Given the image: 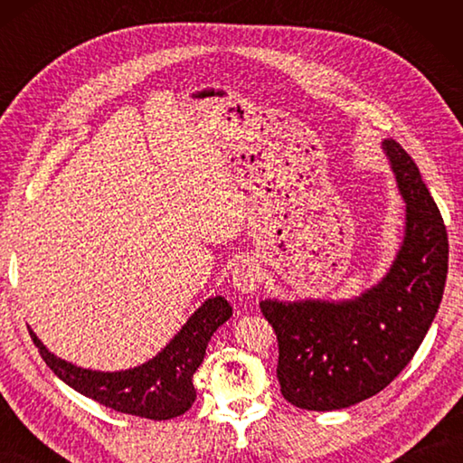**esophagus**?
Segmentation results:
<instances>
[{"label": "esophagus", "instance_id": "obj_1", "mask_svg": "<svg viewBox=\"0 0 463 463\" xmlns=\"http://www.w3.org/2000/svg\"><path fill=\"white\" fill-rule=\"evenodd\" d=\"M232 284L234 288L244 292V294H252L257 292L259 284H260V269L259 264L252 259H244L237 264V269L232 270Z\"/></svg>", "mask_w": 463, "mask_h": 463}]
</instances>
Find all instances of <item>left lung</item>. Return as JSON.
<instances>
[{
	"instance_id": "8db88e82",
	"label": "left lung",
	"mask_w": 463,
	"mask_h": 463,
	"mask_svg": "<svg viewBox=\"0 0 463 463\" xmlns=\"http://www.w3.org/2000/svg\"><path fill=\"white\" fill-rule=\"evenodd\" d=\"M406 201V234L390 272L348 302L264 300L279 340L284 400L330 411L378 394L414 358L436 318L448 277V232L414 159L383 141Z\"/></svg>"
}]
</instances>
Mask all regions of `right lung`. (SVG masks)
I'll return each instance as SVG.
<instances>
[{"label":"right lung","instance_id":"obj_1","mask_svg":"<svg viewBox=\"0 0 463 463\" xmlns=\"http://www.w3.org/2000/svg\"><path fill=\"white\" fill-rule=\"evenodd\" d=\"M231 317L232 307L222 297L209 298L186 320L183 330L166 344L163 352L143 366L125 372L77 368L53 356L32 330L29 334L47 366L75 392L121 414L171 420L193 406L196 398L193 373L201 366L213 334Z\"/></svg>","mask_w":463,"mask_h":463}]
</instances>
